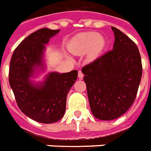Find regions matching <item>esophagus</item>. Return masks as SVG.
<instances>
[{"label": "esophagus", "instance_id": "34e87169", "mask_svg": "<svg viewBox=\"0 0 151 151\" xmlns=\"http://www.w3.org/2000/svg\"><path fill=\"white\" fill-rule=\"evenodd\" d=\"M83 76H84V74L82 73V72L81 70L78 71V78H80V79H81V78H83Z\"/></svg>", "mask_w": 151, "mask_h": 151}]
</instances>
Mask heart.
I'll return each instance as SVG.
<instances>
[{"mask_svg": "<svg viewBox=\"0 0 151 151\" xmlns=\"http://www.w3.org/2000/svg\"><path fill=\"white\" fill-rule=\"evenodd\" d=\"M106 46V39L96 32H86L76 35L68 43V50L74 55L88 53V59H96Z\"/></svg>", "mask_w": 151, "mask_h": 151, "instance_id": "1", "label": "heart"}]
</instances>
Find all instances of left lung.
<instances>
[{"label":"left lung","mask_w":151,"mask_h":151,"mask_svg":"<svg viewBox=\"0 0 151 151\" xmlns=\"http://www.w3.org/2000/svg\"><path fill=\"white\" fill-rule=\"evenodd\" d=\"M113 50L88 64L81 71L92 114L103 121L116 119L132 105L142 78L137 46L117 28Z\"/></svg>","instance_id":"obj_1"}]
</instances>
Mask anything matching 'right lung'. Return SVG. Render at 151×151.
<instances>
[{"label":"right lung","mask_w":151,"mask_h":151,"mask_svg":"<svg viewBox=\"0 0 151 151\" xmlns=\"http://www.w3.org/2000/svg\"><path fill=\"white\" fill-rule=\"evenodd\" d=\"M59 31L42 28L29 35L15 49L9 66V85L19 108L27 117L44 124L63 117L66 96L78 78V70H72L51 72L41 82L31 80L45 70V45Z\"/></svg>","instance_id":"obj_1"}]
</instances>
